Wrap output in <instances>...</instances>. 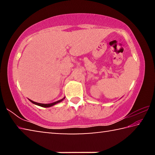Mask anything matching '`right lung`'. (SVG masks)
<instances>
[{
	"instance_id": "right-lung-1",
	"label": "right lung",
	"mask_w": 155,
	"mask_h": 155,
	"mask_svg": "<svg viewBox=\"0 0 155 155\" xmlns=\"http://www.w3.org/2000/svg\"><path fill=\"white\" fill-rule=\"evenodd\" d=\"M63 100V99H62ZM62 100H60V101H56L54 102V103H50V104H41V103H36V102H34L33 101H31V100H29V101L31 102V103L35 104H37V105H39L40 107H52L54 105V104L58 103H60V102L62 101Z\"/></svg>"
}]
</instances>
